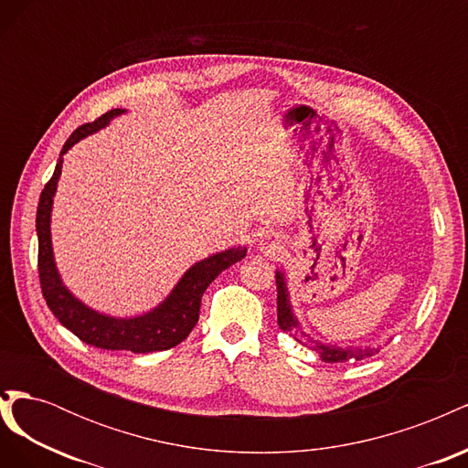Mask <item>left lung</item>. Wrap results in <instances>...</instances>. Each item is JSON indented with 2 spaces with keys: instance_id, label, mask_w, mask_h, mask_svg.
<instances>
[{
  "instance_id": "left-lung-1",
  "label": "left lung",
  "mask_w": 468,
  "mask_h": 468,
  "mask_svg": "<svg viewBox=\"0 0 468 468\" xmlns=\"http://www.w3.org/2000/svg\"><path fill=\"white\" fill-rule=\"evenodd\" d=\"M277 324L282 332H289L291 335H294L296 342H301L304 346V342L301 339V337H304V334L303 332L299 334V322L294 320V316L291 313L285 277H282V273H279V271H277ZM313 349L325 363H344V361H353V359L361 361L367 357H373L375 353H378V349H375V347H335V346H322V344L313 346Z\"/></svg>"
}]
</instances>
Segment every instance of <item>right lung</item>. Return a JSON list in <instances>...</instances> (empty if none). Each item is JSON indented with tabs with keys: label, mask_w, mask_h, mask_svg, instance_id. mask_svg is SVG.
I'll return each instance as SVG.
<instances>
[{
	"label": "right lung",
	"mask_w": 468,
	"mask_h": 468,
	"mask_svg": "<svg viewBox=\"0 0 468 468\" xmlns=\"http://www.w3.org/2000/svg\"><path fill=\"white\" fill-rule=\"evenodd\" d=\"M121 109H111L105 115L86 122L69 134L62 146L60 160L48 183L40 193L37 207V234H38V279L42 296L52 310V314L62 325L78 335L81 342L99 349H124L133 353H152L176 347L186 339L199 320L201 299L207 287L215 281L224 269L246 258V248H234L229 251L210 256L181 277L172 294L152 313L138 318H109L97 314L95 310L81 304L76 296L62 285L60 275L56 271L50 244V210L56 183L62 174V155L72 148L78 140L86 138L97 129L105 126L112 117L121 115Z\"/></svg>",
	"instance_id": "1"
}]
</instances>
